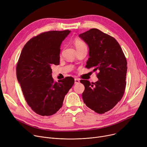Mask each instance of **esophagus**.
Here are the masks:
<instances>
[{"label": "esophagus", "mask_w": 147, "mask_h": 147, "mask_svg": "<svg viewBox=\"0 0 147 147\" xmlns=\"http://www.w3.org/2000/svg\"><path fill=\"white\" fill-rule=\"evenodd\" d=\"M80 82V80H78V79H76V78L75 79V84H78Z\"/></svg>", "instance_id": "esophagus-1"}]
</instances>
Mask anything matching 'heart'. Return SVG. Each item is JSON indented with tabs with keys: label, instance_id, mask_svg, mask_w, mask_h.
<instances>
[{
	"label": "heart",
	"instance_id": "obj_1",
	"mask_svg": "<svg viewBox=\"0 0 147 147\" xmlns=\"http://www.w3.org/2000/svg\"><path fill=\"white\" fill-rule=\"evenodd\" d=\"M74 43H75V46L76 49L85 46V45L84 42H82V41L78 40V39H76L74 42Z\"/></svg>",
	"mask_w": 147,
	"mask_h": 147
}]
</instances>
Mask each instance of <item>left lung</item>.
Returning a JSON list of instances; mask_svg holds the SVG:
<instances>
[{
  "label": "left lung",
  "mask_w": 147,
  "mask_h": 147,
  "mask_svg": "<svg viewBox=\"0 0 147 147\" xmlns=\"http://www.w3.org/2000/svg\"><path fill=\"white\" fill-rule=\"evenodd\" d=\"M79 36L89 47L86 67L99 71L96 82L80 81L85 86L82 99L88 108L98 114H104L117 104L125 91V56L115 38L98 29H90Z\"/></svg>",
  "instance_id": "obj_1"
}]
</instances>
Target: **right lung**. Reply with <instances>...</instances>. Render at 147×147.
I'll return each mask as SVG.
<instances>
[{"mask_svg": "<svg viewBox=\"0 0 147 147\" xmlns=\"http://www.w3.org/2000/svg\"><path fill=\"white\" fill-rule=\"evenodd\" d=\"M71 30L49 31L32 38L22 49L16 76L25 100L42 116H50L62 106L65 96L74 84L71 76L55 82L51 65L59 64L61 45Z\"/></svg>", "mask_w": 147, "mask_h": 147, "instance_id": "obj_1", "label": "right lung"}]
</instances>
